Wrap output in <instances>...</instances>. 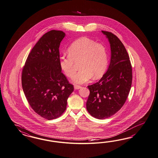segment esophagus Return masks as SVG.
Listing matches in <instances>:
<instances>
[{"label": "esophagus", "instance_id": "esophagus-1", "mask_svg": "<svg viewBox=\"0 0 158 158\" xmlns=\"http://www.w3.org/2000/svg\"><path fill=\"white\" fill-rule=\"evenodd\" d=\"M81 85H74V89H75V90H77V89H81Z\"/></svg>", "mask_w": 158, "mask_h": 158}]
</instances>
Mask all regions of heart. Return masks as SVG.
<instances>
[{
	"label": "heart",
	"instance_id": "1",
	"mask_svg": "<svg viewBox=\"0 0 158 158\" xmlns=\"http://www.w3.org/2000/svg\"><path fill=\"white\" fill-rule=\"evenodd\" d=\"M68 56L60 57L59 64L65 75L73 78L79 63L81 69L74 77L75 83L82 84L93 77L97 79L102 76L108 64L106 49L101 44L87 37H81L73 41L68 48Z\"/></svg>",
	"mask_w": 158,
	"mask_h": 158
}]
</instances>
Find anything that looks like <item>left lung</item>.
Listing matches in <instances>:
<instances>
[{
  "label": "left lung",
  "instance_id": "1",
  "mask_svg": "<svg viewBox=\"0 0 158 158\" xmlns=\"http://www.w3.org/2000/svg\"><path fill=\"white\" fill-rule=\"evenodd\" d=\"M110 43L111 58L106 73L94 85H88L90 94L86 108L96 118L105 119L124 105L131 88L132 69L128 52L119 39L102 31Z\"/></svg>",
  "mask_w": 158,
  "mask_h": 158
}]
</instances>
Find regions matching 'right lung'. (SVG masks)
<instances>
[{
    "label": "right lung",
    "mask_w": 158,
    "mask_h": 158,
    "mask_svg": "<svg viewBox=\"0 0 158 158\" xmlns=\"http://www.w3.org/2000/svg\"><path fill=\"white\" fill-rule=\"evenodd\" d=\"M65 35L55 30L43 35L29 54L22 73V89L30 106L49 120L64 113L74 89L59 64V47Z\"/></svg>",
    "instance_id": "1"
}]
</instances>
